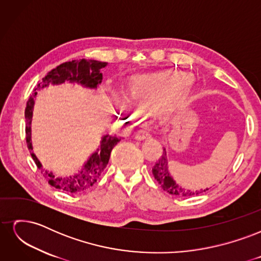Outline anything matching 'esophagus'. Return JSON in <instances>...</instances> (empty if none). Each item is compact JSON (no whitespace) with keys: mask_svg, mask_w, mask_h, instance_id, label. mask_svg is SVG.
Returning a JSON list of instances; mask_svg holds the SVG:
<instances>
[{"mask_svg":"<svg viewBox=\"0 0 261 261\" xmlns=\"http://www.w3.org/2000/svg\"><path fill=\"white\" fill-rule=\"evenodd\" d=\"M149 137H150L149 134L146 133V132H139V133H137L136 135H135V138H136L137 140H144V139L149 138Z\"/></svg>","mask_w":261,"mask_h":261,"instance_id":"1","label":"esophagus"}]
</instances>
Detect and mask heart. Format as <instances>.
I'll return each instance as SVG.
<instances>
[{
    "label": "heart",
    "mask_w": 261,
    "mask_h": 261,
    "mask_svg": "<svg viewBox=\"0 0 261 261\" xmlns=\"http://www.w3.org/2000/svg\"><path fill=\"white\" fill-rule=\"evenodd\" d=\"M188 78L175 72H161L137 77L129 88V99L125 100L121 111L125 120L135 121L141 114L163 103L169 112L185 105L189 99L186 85Z\"/></svg>",
    "instance_id": "heart-1"
}]
</instances>
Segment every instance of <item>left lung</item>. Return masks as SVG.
I'll return each mask as SVG.
<instances>
[{
	"instance_id": "1",
	"label": "left lung",
	"mask_w": 261,
	"mask_h": 261,
	"mask_svg": "<svg viewBox=\"0 0 261 261\" xmlns=\"http://www.w3.org/2000/svg\"><path fill=\"white\" fill-rule=\"evenodd\" d=\"M152 174L154 178L156 179L158 183H159L162 187L164 192H167L171 195L174 196H181V197H191L195 195H199L202 192H193L188 191V189L179 187L168 172V160H167V152H165V149H163V153L160 156V159L154 164L152 168ZM208 191V189H203V192Z\"/></svg>"
}]
</instances>
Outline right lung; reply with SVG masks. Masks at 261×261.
<instances>
[{
	"mask_svg": "<svg viewBox=\"0 0 261 261\" xmlns=\"http://www.w3.org/2000/svg\"><path fill=\"white\" fill-rule=\"evenodd\" d=\"M107 65L106 62H99L96 60H74L72 62H65L58 67L53 68L46 74L40 84L37 85L38 90L49 85H59L64 82L77 83L89 88H97V86L102 82V73L100 69ZM37 92H34L27 101L25 109L26 117V141L28 149L33 150L30 139V123L31 116H33V108L35 103V97ZM120 141V138L115 136L106 135L101 140V145L98 150L94 152L90 159L87 161L85 167L80 173L74 176L69 177H55L49 172H44L43 176L48 180V183L63 192L77 194L90 188L99 179L102 173L109 163L110 155L113 147ZM31 156L37 165L38 169H41V164L37 159L35 153H31Z\"/></svg>",
	"mask_w": 261,
	"mask_h": 261,
	"instance_id": "1",
	"label": "right lung"
}]
</instances>
